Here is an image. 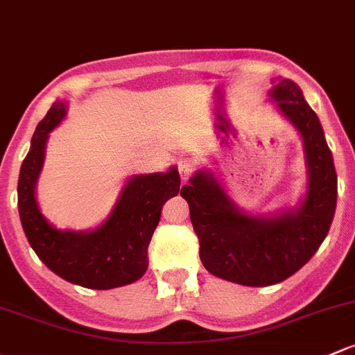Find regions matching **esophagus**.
<instances>
[{
    "instance_id": "obj_1",
    "label": "esophagus",
    "mask_w": 355,
    "mask_h": 355,
    "mask_svg": "<svg viewBox=\"0 0 355 355\" xmlns=\"http://www.w3.org/2000/svg\"><path fill=\"white\" fill-rule=\"evenodd\" d=\"M196 170V162L192 158H184L180 163H178V171H180V178L182 180H189L190 175L193 173Z\"/></svg>"
}]
</instances>
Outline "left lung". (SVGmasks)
Segmentation results:
<instances>
[{"label": "left lung", "mask_w": 355, "mask_h": 355, "mask_svg": "<svg viewBox=\"0 0 355 355\" xmlns=\"http://www.w3.org/2000/svg\"><path fill=\"white\" fill-rule=\"evenodd\" d=\"M272 100L303 137L308 192L300 207L250 216L211 171H197L180 196L189 202L202 266L216 277L262 287L286 281L323 243L337 207V173L322 124L293 80L274 81Z\"/></svg>", "instance_id": "obj_1"}]
</instances>
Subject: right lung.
I'll list each match as a JSON object with an SVG mask.
<instances>
[{"label": "right lung", "mask_w": 355, "mask_h": 355, "mask_svg": "<svg viewBox=\"0 0 355 355\" xmlns=\"http://www.w3.org/2000/svg\"><path fill=\"white\" fill-rule=\"evenodd\" d=\"M66 105L55 102L39 122L18 178V212L25 236L40 260L71 284L114 289L132 284L148 268V246L162 207L180 190L175 166L166 173L136 175L122 189L110 216L93 231H61L47 223L35 200L49 132L64 119Z\"/></svg>", "instance_id": "right-lung-1"}]
</instances>
